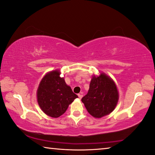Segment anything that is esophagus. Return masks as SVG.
<instances>
[{
  "mask_svg": "<svg viewBox=\"0 0 155 155\" xmlns=\"http://www.w3.org/2000/svg\"><path fill=\"white\" fill-rule=\"evenodd\" d=\"M78 97H79V98H80V99H81V98H82V97H83V95H82V94H78Z\"/></svg>",
  "mask_w": 155,
  "mask_h": 155,
  "instance_id": "esophagus-1",
  "label": "esophagus"
}]
</instances>
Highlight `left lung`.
<instances>
[{"mask_svg": "<svg viewBox=\"0 0 155 155\" xmlns=\"http://www.w3.org/2000/svg\"><path fill=\"white\" fill-rule=\"evenodd\" d=\"M118 100L114 81L104 73L94 76L87 94L82 98L87 110L95 118H101L114 111Z\"/></svg>", "mask_w": 155, "mask_h": 155, "instance_id": "obj_1", "label": "left lung"}]
</instances>
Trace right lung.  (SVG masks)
<instances>
[{
    "mask_svg": "<svg viewBox=\"0 0 155 155\" xmlns=\"http://www.w3.org/2000/svg\"><path fill=\"white\" fill-rule=\"evenodd\" d=\"M59 71L50 72L43 78L37 90L38 104L48 116L58 118L62 115L78 96L59 77Z\"/></svg>",
    "mask_w": 155,
    "mask_h": 155,
    "instance_id": "1",
    "label": "right lung"
}]
</instances>
